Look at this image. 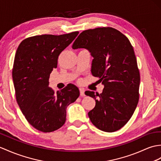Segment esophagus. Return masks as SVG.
<instances>
[{
	"instance_id": "34e87169",
	"label": "esophagus",
	"mask_w": 161,
	"mask_h": 161,
	"mask_svg": "<svg viewBox=\"0 0 161 161\" xmlns=\"http://www.w3.org/2000/svg\"><path fill=\"white\" fill-rule=\"evenodd\" d=\"M80 96L84 97L85 96V91L83 88H80Z\"/></svg>"
}]
</instances>
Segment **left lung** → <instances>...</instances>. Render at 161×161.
Here are the masks:
<instances>
[{
  "label": "left lung",
  "instance_id": "left-lung-1",
  "mask_svg": "<svg viewBox=\"0 0 161 161\" xmlns=\"http://www.w3.org/2000/svg\"><path fill=\"white\" fill-rule=\"evenodd\" d=\"M72 48L89 51L93 58L91 73L104 86L100 95L85 92L96 102L88 113L90 120L104 132L121 129L131 118L139 99L140 74L130 40L115 29L96 28L81 32Z\"/></svg>",
  "mask_w": 161,
  "mask_h": 161
}]
</instances>
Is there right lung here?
I'll return each mask as SVG.
<instances>
[{
  "label": "right lung",
  "mask_w": 161,
  "mask_h": 161,
  "mask_svg": "<svg viewBox=\"0 0 161 161\" xmlns=\"http://www.w3.org/2000/svg\"><path fill=\"white\" fill-rule=\"evenodd\" d=\"M78 34L30 37L17 48L12 70L16 101L27 121L39 131L51 132L61 128L67 106L80 96L79 89L72 84L56 93L48 87L59 55Z\"/></svg>",
  "instance_id": "add662e5"
}]
</instances>
